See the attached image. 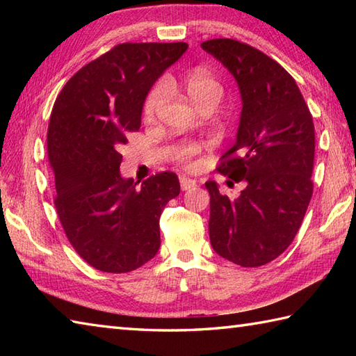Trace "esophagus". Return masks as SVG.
I'll return each mask as SVG.
<instances>
[{"instance_id": "esophagus-1", "label": "esophagus", "mask_w": 356, "mask_h": 356, "mask_svg": "<svg viewBox=\"0 0 356 356\" xmlns=\"http://www.w3.org/2000/svg\"><path fill=\"white\" fill-rule=\"evenodd\" d=\"M194 186H195V180H193L190 177H185V176L180 177V188H182V191L191 190V188H194Z\"/></svg>"}]
</instances>
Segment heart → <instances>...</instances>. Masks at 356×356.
Segmentation results:
<instances>
[{
	"label": "heart",
	"instance_id": "heart-1",
	"mask_svg": "<svg viewBox=\"0 0 356 356\" xmlns=\"http://www.w3.org/2000/svg\"><path fill=\"white\" fill-rule=\"evenodd\" d=\"M184 88L191 97V101L195 105H200L203 102H218L222 96V86L213 74H209L205 70H194L184 79ZM166 97V84L165 82H159L151 90L147 96L145 104H143V115L147 119H151L156 111L161 108ZM200 147L199 145H186L177 151V159L186 166H191L194 163L193 159L199 154Z\"/></svg>",
	"mask_w": 356,
	"mask_h": 356
}]
</instances>
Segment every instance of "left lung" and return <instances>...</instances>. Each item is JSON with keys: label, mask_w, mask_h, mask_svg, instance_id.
Here are the masks:
<instances>
[{"label": "left lung", "mask_w": 356, "mask_h": 356, "mask_svg": "<svg viewBox=\"0 0 356 356\" xmlns=\"http://www.w3.org/2000/svg\"><path fill=\"white\" fill-rule=\"evenodd\" d=\"M229 70L241 96L237 140L217 171L245 182L237 199L207 182L209 240L243 268L272 261L292 243L312 197L315 128L295 79L274 59L229 38L202 42Z\"/></svg>", "instance_id": "8db88e82"}]
</instances>
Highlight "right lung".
Segmentation results:
<instances>
[{"label":"right lung","mask_w":356,"mask_h":356,"mask_svg":"<svg viewBox=\"0 0 356 356\" xmlns=\"http://www.w3.org/2000/svg\"><path fill=\"white\" fill-rule=\"evenodd\" d=\"M186 42L118 44L69 79L53 105L47 153L55 208L67 238L90 266L124 274L161 246L159 218L180 193L163 171L143 180L120 176L127 134L138 131L143 102Z\"/></svg>","instance_id":"add662e5"}]
</instances>
